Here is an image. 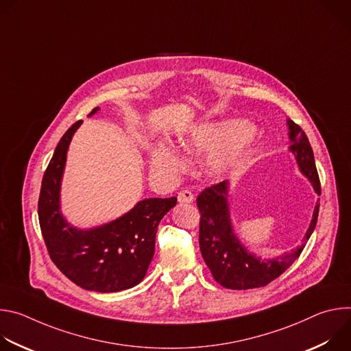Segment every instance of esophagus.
I'll use <instances>...</instances> for the list:
<instances>
[{
	"instance_id": "esophagus-1",
	"label": "esophagus",
	"mask_w": 351,
	"mask_h": 351,
	"mask_svg": "<svg viewBox=\"0 0 351 351\" xmlns=\"http://www.w3.org/2000/svg\"><path fill=\"white\" fill-rule=\"evenodd\" d=\"M193 199H194V195H193V193H191L190 190H183V191H180V193L178 194V202H179L180 204L193 203Z\"/></svg>"
}]
</instances>
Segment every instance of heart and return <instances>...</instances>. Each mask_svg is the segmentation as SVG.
I'll return each mask as SVG.
<instances>
[{
	"label": "heart",
	"mask_w": 351,
	"mask_h": 351,
	"mask_svg": "<svg viewBox=\"0 0 351 351\" xmlns=\"http://www.w3.org/2000/svg\"><path fill=\"white\" fill-rule=\"evenodd\" d=\"M180 144L186 152L210 149L204 172L213 179H221L234 171L252 153L256 136L247 122L232 119L198 125L182 138ZM149 165L157 175L172 178L183 169L184 161L175 145L162 141L153 149Z\"/></svg>",
	"instance_id": "1"
}]
</instances>
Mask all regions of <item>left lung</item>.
Instances as JSON below:
<instances>
[{
	"instance_id": "obj_1",
	"label": "left lung",
	"mask_w": 351,
	"mask_h": 351,
	"mask_svg": "<svg viewBox=\"0 0 351 351\" xmlns=\"http://www.w3.org/2000/svg\"><path fill=\"white\" fill-rule=\"evenodd\" d=\"M286 122L289 128L290 153L294 156L300 172L308 179L314 191L321 194V183L308 137L291 119ZM229 187L230 183L223 180L206 189L197 197V207L202 214L199 250L214 279L223 287L245 290L265 286L280 276L302 254L307 240L315 229L319 204L314 208L313 219L302 244L279 257L261 258L250 253L234 232L230 218Z\"/></svg>"
}]
</instances>
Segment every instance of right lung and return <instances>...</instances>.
Wrapping results in <instances>:
<instances>
[{
  "instance_id": "obj_1",
  "label": "right lung",
  "mask_w": 351,
  "mask_h": 351,
  "mask_svg": "<svg viewBox=\"0 0 351 351\" xmlns=\"http://www.w3.org/2000/svg\"><path fill=\"white\" fill-rule=\"evenodd\" d=\"M98 111L94 108L88 117ZM82 123L66 130L44 172L40 228L49 257L73 283L91 291H121L144 279L154 256L158 225L178 198H144L119 218L95 228L71 225L61 211V184L69 144Z\"/></svg>"
}]
</instances>
